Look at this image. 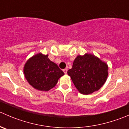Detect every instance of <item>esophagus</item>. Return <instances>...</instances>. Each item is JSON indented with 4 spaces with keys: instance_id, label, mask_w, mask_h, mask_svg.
Listing matches in <instances>:
<instances>
[{
    "instance_id": "obj_1",
    "label": "esophagus",
    "mask_w": 129,
    "mask_h": 129,
    "mask_svg": "<svg viewBox=\"0 0 129 129\" xmlns=\"http://www.w3.org/2000/svg\"><path fill=\"white\" fill-rule=\"evenodd\" d=\"M63 72L65 73V74H67V70L66 69H64L63 70Z\"/></svg>"
}]
</instances>
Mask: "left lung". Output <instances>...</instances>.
Here are the masks:
<instances>
[{
    "mask_svg": "<svg viewBox=\"0 0 129 129\" xmlns=\"http://www.w3.org/2000/svg\"><path fill=\"white\" fill-rule=\"evenodd\" d=\"M107 71L106 63L95 55L86 54L77 57L67 74L78 90L88 95L102 87L107 78Z\"/></svg>",
    "mask_w": 129,
    "mask_h": 129,
    "instance_id": "left-lung-1",
    "label": "left lung"
}]
</instances>
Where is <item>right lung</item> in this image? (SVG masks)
I'll return each instance as SVG.
<instances>
[{
	"label": "right lung",
	"instance_id": "add662e5",
	"mask_svg": "<svg viewBox=\"0 0 129 129\" xmlns=\"http://www.w3.org/2000/svg\"><path fill=\"white\" fill-rule=\"evenodd\" d=\"M25 77L30 85L42 91H48L55 86L64 73L48 58L38 54L27 60L24 66Z\"/></svg>",
	"mask_w": 129,
	"mask_h": 129
}]
</instances>
